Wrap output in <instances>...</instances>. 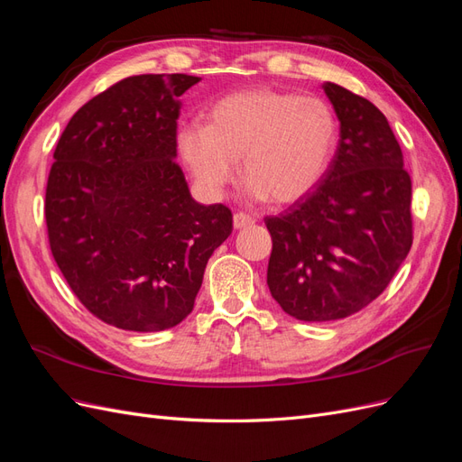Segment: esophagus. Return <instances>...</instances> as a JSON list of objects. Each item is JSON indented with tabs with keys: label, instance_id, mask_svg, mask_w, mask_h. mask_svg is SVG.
Returning <instances> with one entry per match:
<instances>
[{
	"label": "esophagus",
	"instance_id": "obj_1",
	"mask_svg": "<svg viewBox=\"0 0 462 462\" xmlns=\"http://www.w3.org/2000/svg\"><path fill=\"white\" fill-rule=\"evenodd\" d=\"M256 219L253 217V216H248V214H245V212H236L235 216H233V226H235V229H245V227H248V226H253Z\"/></svg>",
	"mask_w": 462,
	"mask_h": 462
}]
</instances>
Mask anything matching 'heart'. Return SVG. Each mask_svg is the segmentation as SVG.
Listing matches in <instances>:
<instances>
[{"label":"heart","instance_id":"b5f03b06","mask_svg":"<svg viewBox=\"0 0 462 462\" xmlns=\"http://www.w3.org/2000/svg\"><path fill=\"white\" fill-rule=\"evenodd\" d=\"M177 146L194 180L219 194L241 177L254 197L285 206L312 192L337 146V121L319 97L273 88H245L223 96L206 125L180 127Z\"/></svg>","mask_w":462,"mask_h":462}]
</instances>
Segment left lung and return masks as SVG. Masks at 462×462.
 Listing matches in <instances>:
<instances>
[{
  "label": "left lung",
  "mask_w": 462,
  "mask_h": 462,
  "mask_svg": "<svg viewBox=\"0 0 462 462\" xmlns=\"http://www.w3.org/2000/svg\"><path fill=\"white\" fill-rule=\"evenodd\" d=\"M339 146L324 179L283 214L272 235L268 287L302 321L351 316L382 295L412 246V180L385 116L335 82Z\"/></svg>",
  "instance_id": "left-lung-1"
}]
</instances>
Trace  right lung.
Instances as JSON below:
<instances>
[{
    "label": "right lung",
    "mask_w": 462,
    "mask_h": 462,
    "mask_svg": "<svg viewBox=\"0 0 462 462\" xmlns=\"http://www.w3.org/2000/svg\"><path fill=\"white\" fill-rule=\"evenodd\" d=\"M199 80L123 79L77 111L53 152L44 202L53 260L82 306L119 329L180 324L233 231L231 209L194 202L173 160L179 96Z\"/></svg>",
    "instance_id": "1"
}]
</instances>
